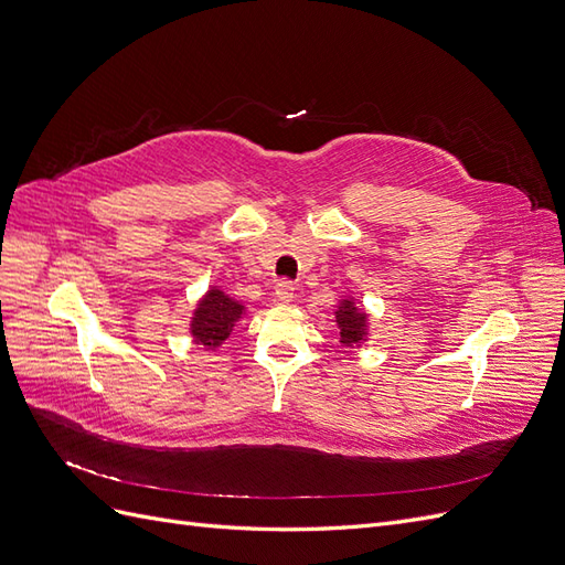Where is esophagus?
<instances>
[{
    "mask_svg": "<svg viewBox=\"0 0 565 565\" xmlns=\"http://www.w3.org/2000/svg\"><path fill=\"white\" fill-rule=\"evenodd\" d=\"M273 299H276L278 303H289L295 299V285L289 280H280L276 285V292H273Z\"/></svg>",
    "mask_w": 565,
    "mask_h": 565,
    "instance_id": "esophagus-1",
    "label": "esophagus"
}]
</instances>
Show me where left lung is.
<instances>
[{
  "label": "left lung",
  "instance_id": "1",
  "mask_svg": "<svg viewBox=\"0 0 565 565\" xmlns=\"http://www.w3.org/2000/svg\"><path fill=\"white\" fill-rule=\"evenodd\" d=\"M339 324V341L344 347H361L367 337V313L358 309L353 299H341L339 309L334 311Z\"/></svg>",
  "mask_w": 565,
  "mask_h": 565
}]
</instances>
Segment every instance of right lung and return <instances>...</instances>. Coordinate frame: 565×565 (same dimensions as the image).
<instances>
[{
  "label": "right lung",
  "mask_w": 565,
  "mask_h": 565,
  "mask_svg": "<svg viewBox=\"0 0 565 565\" xmlns=\"http://www.w3.org/2000/svg\"><path fill=\"white\" fill-rule=\"evenodd\" d=\"M245 316V306L228 297L224 289L210 287L191 318V334L198 347L204 349H218L228 334L233 332L235 322Z\"/></svg>",
  "instance_id": "obj_1"
}]
</instances>
